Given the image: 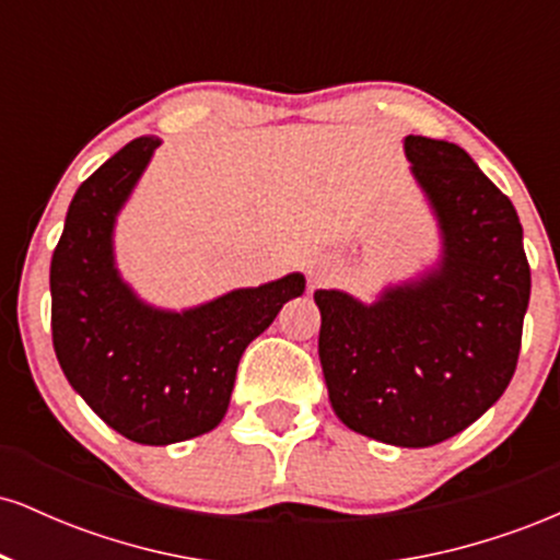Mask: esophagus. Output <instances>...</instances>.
<instances>
[{
    "instance_id": "1",
    "label": "esophagus",
    "mask_w": 560,
    "mask_h": 560,
    "mask_svg": "<svg viewBox=\"0 0 560 560\" xmlns=\"http://www.w3.org/2000/svg\"><path fill=\"white\" fill-rule=\"evenodd\" d=\"M307 276H311L313 281H320V279H324V268H320V266H311V271H307Z\"/></svg>"
}]
</instances>
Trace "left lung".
Here are the masks:
<instances>
[{
  "mask_svg": "<svg viewBox=\"0 0 560 560\" xmlns=\"http://www.w3.org/2000/svg\"><path fill=\"white\" fill-rule=\"evenodd\" d=\"M402 147L440 229V260L374 302L316 289L318 358L347 429L432 447L471 427L511 384L532 273L516 208L466 150L427 137Z\"/></svg>",
  "mask_w": 560,
  "mask_h": 560,
  "instance_id": "obj_1",
  "label": "left lung"
}]
</instances>
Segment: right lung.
Here are the masks:
<instances>
[{
	"instance_id": "1",
	"label": "right lung",
	"mask_w": 560,
	"mask_h": 560,
	"mask_svg": "<svg viewBox=\"0 0 560 560\" xmlns=\"http://www.w3.org/2000/svg\"><path fill=\"white\" fill-rule=\"evenodd\" d=\"M160 147L128 141L75 191L49 268L52 342L66 378L107 427L139 445L191 440L226 416L242 352L305 276L165 311L144 302L115 266V223Z\"/></svg>"
}]
</instances>
